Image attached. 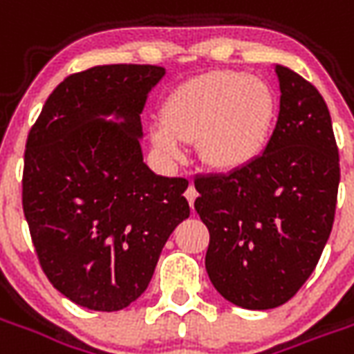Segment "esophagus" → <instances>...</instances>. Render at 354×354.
<instances>
[{"instance_id": "obj_1", "label": "esophagus", "mask_w": 354, "mask_h": 354, "mask_svg": "<svg viewBox=\"0 0 354 354\" xmlns=\"http://www.w3.org/2000/svg\"><path fill=\"white\" fill-rule=\"evenodd\" d=\"M185 199L189 201V205H192V208H193V205H195V199H197V189H195L193 185H189V187L185 189Z\"/></svg>"}]
</instances>
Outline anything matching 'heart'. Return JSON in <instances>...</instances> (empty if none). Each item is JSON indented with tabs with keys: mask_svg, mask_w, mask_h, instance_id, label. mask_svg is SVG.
<instances>
[{
	"mask_svg": "<svg viewBox=\"0 0 354 354\" xmlns=\"http://www.w3.org/2000/svg\"><path fill=\"white\" fill-rule=\"evenodd\" d=\"M279 102L267 81L237 70L201 73L167 96L162 119L151 123V144L172 162L185 142L199 140L203 165L237 172L260 159L271 142Z\"/></svg>",
	"mask_w": 354,
	"mask_h": 354,
	"instance_id": "1",
	"label": "heart"
}]
</instances>
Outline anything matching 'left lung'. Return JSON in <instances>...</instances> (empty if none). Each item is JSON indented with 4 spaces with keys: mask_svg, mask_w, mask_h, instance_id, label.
Segmentation results:
<instances>
[{
    "mask_svg": "<svg viewBox=\"0 0 354 354\" xmlns=\"http://www.w3.org/2000/svg\"><path fill=\"white\" fill-rule=\"evenodd\" d=\"M281 109L269 146L237 172L195 178V210L210 231L207 273L227 301L263 311L286 304L319 263L334 225L339 155L317 88L274 64Z\"/></svg>",
    "mask_w": 354,
    "mask_h": 354,
    "instance_id": "obj_1",
    "label": "left lung"
}]
</instances>
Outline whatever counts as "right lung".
Here are the masks:
<instances>
[{"label":"right lung","mask_w":354,"mask_h":354,"mask_svg":"<svg viewBox=\"0 0 354 354\" xmlns=\"http://www.w3.org/2000/svg\"><path fill=\"white\" fill-rule=\"evenodd\" d=\"M162 75L149 64L73 73L28 134L22 207L35 252L50 284L93 311L138 299L189 216L187 180L155 174L140 146V113Z\"/></svg>","instance_id":"obj_1"}]
</instances>
